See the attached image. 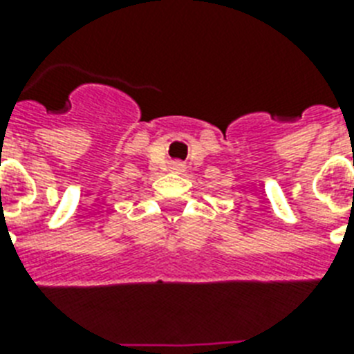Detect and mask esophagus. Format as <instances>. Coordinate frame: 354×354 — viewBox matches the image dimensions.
Segmentation results:
<instances>
[{
	"mask_svg": "<svg viewBox=\"0 0 354 354\" xmlns=\"http://www.w3.org/2000/svg\"><path fill=\"white\" fill-rule=\"evenodd\" d=\"M172 169H176V171H183L182 163H172Z\"/></svg>",
	"mask_w": 354,
	"mask_h": 354,
	"instance_id": "obj_1",
	"label": "esophagus"
}]
</instances>
